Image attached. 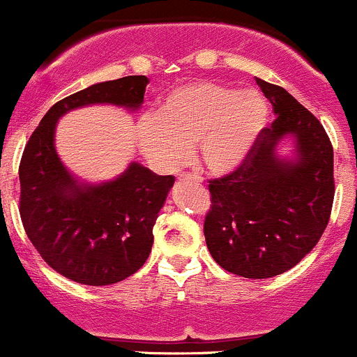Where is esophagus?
Masks as SVG:
<instances>
[{
  "label": "esophagus",
  "instance_id": "obj_1",
  "mask_svg": "<svg viewBox=\"0 0 357 357\" xmlns=\"http://www.w3.org/2000/svg\"><path fill=\"white\" fill-rule=\"evenodd\" d=\"M178 177L182 180H194V182H203V177L197 174H190V172H182V174H178Z\"/></svg>",
  "mask_w": 357,
  "mask_h": 357
}]
</instances>
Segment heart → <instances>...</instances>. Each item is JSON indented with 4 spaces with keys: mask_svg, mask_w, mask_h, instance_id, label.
<instances>
[{
    "mask_svg": "<svg viewBox=\"0 0 357 357\" xmlns=\"http://www.w3.org/2000/svg\"><path fill=\"white\" fill-rule=\"evenodd\" d=\"M266 100L255 90L197 81L175 88L153 116L137 125V144L161 170H175L197 146L201 161L227 174L248 158L267 123Z\"/></svg>",
    "mask_w": 357,
    "mask_h": 357,
    "instance_id": "heart-1",
    "label": "heart"
}]
</instances>
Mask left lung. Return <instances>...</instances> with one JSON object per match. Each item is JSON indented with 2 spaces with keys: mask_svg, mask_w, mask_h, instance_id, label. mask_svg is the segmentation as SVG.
<instances>
[{
  "mask_svg": "<svg viewBox=\"0 0 357 357\" xmlns=\"http://www.w3.org/2000/svg\"><path fill=\"white\" fill-rule=\"evenodd\" d=\"M257 83L276 119L234 172L208 183L204 239L222 269L266 280L297 266L323 236L335 197L333 146L319 119L284 88ZM284 135L298 139L295 162L273 153Z\"/></svg>",
  "mask_w": 357,
  "mask_h": 357,
  "instance_id": "obj_1",
  "label": "left lung"
}]
</instances>
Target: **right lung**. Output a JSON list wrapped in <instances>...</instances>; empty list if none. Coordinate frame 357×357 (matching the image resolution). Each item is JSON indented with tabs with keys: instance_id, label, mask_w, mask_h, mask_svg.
Masks as SVG:
<instances>
[{
	"instance_id": "right-lung-1",
	"label": "right lung",
	"mask_w": 357,
	"mask_h": 357,
	"mask_svg": "<svg viewBox=\"0 0 357 357\" xmlns=\"http://www.w3.org/2000/svg\"><path fill=\"white\" fill-rule=\"evenodd\" d=\"M146 76L104 81L59 100L29 137L19 167V211L41 259L67 280L104 287L119 283L146 264L153 227L174 185V175H154L132 163L119 178L79 187L54 146L57 119L88 104L139 107Z\"/></svg>"
}]
</instances>
